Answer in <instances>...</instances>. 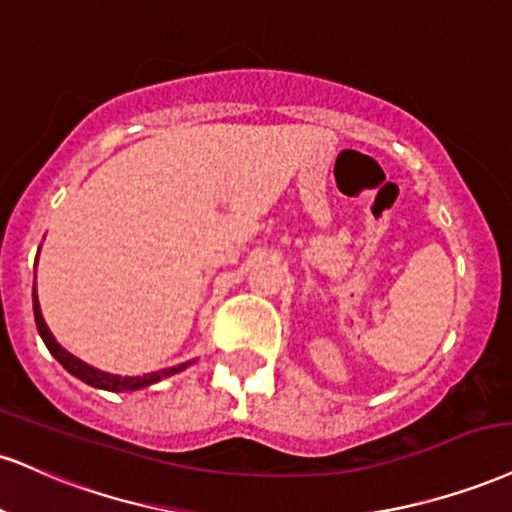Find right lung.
<instances>
[{"mask_svg":"<svg viewBox=\"0 0 512 512\" xmlns=\"http://www.w3.org/2000/svg\"><path fill=\"white\" fill-rule=\"evenodd\" d=\"M33 312H35V324H38V331H40L42 341H45V346H47L49 353L57 357L61 365H64L66 372H71L73 377H78L80 381H85V384L95 386V389H104V391H138V389H145V386H150V384H157V381H162L164 377H171V374L181 372V369H186L190 365V362H186V365L162 369V372L143 374V377H116V374L100 372V369L85 365L83 360L73 357L69 350H64L57 341H54L52 331L47 329L45 319H42L40 303H38V295H35V288H33Z\"/></svg>","mask_w":512,"mask_h":512,"instance_id":"1","label":"right lung"}]
</instances>
